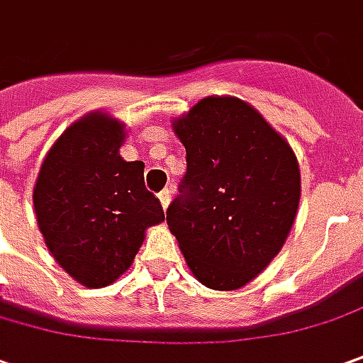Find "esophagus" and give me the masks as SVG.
Returning a JSON list of instances; mask_svg holds the SVG:
<instances>
[{
  "label": "esophagus",
  "instance_id": "1",
  "mask_svg": "<svg viewBox=\"0 0 363 363\" xmlns=\"http://www.w3.org/2000/svg\"><path fill=\"white\" fill-rule=\"evenodd\" d=\"M159 201H161L162 208H167V206H169V202H171V191H169V189H164V191L159 192Z\"/></svg>",
  "mask_w": 363,
  "mask_h": 363
}]
</instances>
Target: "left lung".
Masks as SVG:
<instances>
[{"mask_svg": "<svg viewBox=\"0 0 363 363\" xmlns=\"http://www.w3.org/2000/svg\"><path fill=\"white\" fill-rule=\"evenodd\" d=\"M186 172L167 223L206 288L236 290L280 252L300 202L290 145L256 109L206 97L174 121Z\"/></svg>", "mask_w": 363, "mask_h": 363, "instance_id": "left-lung-1", "label": "left lung"}]
</instances>
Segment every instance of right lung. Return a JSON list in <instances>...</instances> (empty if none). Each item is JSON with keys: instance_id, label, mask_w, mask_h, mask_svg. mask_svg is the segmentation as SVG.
Returning <instances> with one entry per match:
<instances>
[{"instance_id": "add662e5", "label": "right lung", "mask_w": 363, "mask_h": 363, "mask_svg": "<svg viewBox=\"0 0 363 363\" xmlns=\"http://www.w3.org/2000/svg\"><path fill=\"white\" fill-rule=\"evenodd\" d=\"M123 125L93 113L71 125L47 152L33 206L47 248L87 288L119 278L139 252L145 230L164 220L145 186V162H127Z\"/></svg>"}]
</instances>
